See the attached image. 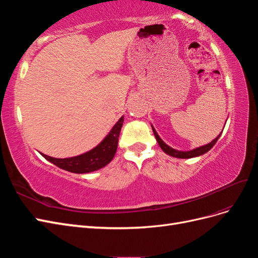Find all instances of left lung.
Segmentation results:
<instances>
[{
	"instance_id": "left-lung-1",
	"label": "left lung",
	"mask_w": 258,
	"mask_h": 258,
	"mask_svg": "<svg viewBox=\"0 0 258 258\" xmlns=\"http://www.w3.org/2000/svg\"><path fill=\"white\" fill-rule=\"evenodd\" d=\"M153 128V127H152ZM153 131H154V135H155V138L156 140H157V142L159 144V146L161 147V150L165 152L166 154L172 156V157H176V158H192V157H197V156H200L202 154L207 153L208 151H210L211 148H212L214 146V144L217 142L218 138L221 137V134L218 135L217 138H215L212 142L207 144V145H204L201 147H198V148H195V150L192 151H189V152H181V151H176L174 150V148L168 146L165 142L162 141V140L159 138V136L157 135V132H156V130L153 128Z\"/></svg>"
}]
</instances>
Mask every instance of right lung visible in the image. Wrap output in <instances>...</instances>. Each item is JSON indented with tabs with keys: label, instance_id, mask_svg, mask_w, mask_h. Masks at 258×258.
Returning <instances> with one entry per match:
<instances>
[{
	"label": "right lung",
	"instance_id": "1",
	"mask_svg": "<svg viewBox=\"0 0 258 258\" xmlns=\"http://www.w3.org/2000/svg\"><path fill=\"white\" fill-rule=\"evenodd\" d=\"M122 122L123 117H120L119 120L117 121V123L113 127L110 134L106 136L103 141L97 147L92 148L91 151L83 155L71 158L59 159L42 154L43 157L52 162L54 166L70 171V172L73 173H88L103 168L113 159L116 153Z\"/></svg>",
	"mask_w": 258,
	"mask_h": 258
}]
</instances>
